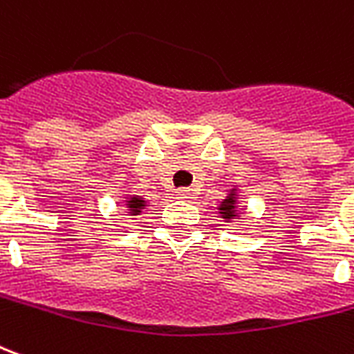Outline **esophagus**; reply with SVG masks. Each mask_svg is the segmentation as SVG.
I'll use <instances>...</instances> for the list:
<instances>
[{"instance_id":"esophagus-1","label":"esophagus","mask_w":354,"mask_h":354,"mask_svg":"<svg viewBox=\"0 0 354 354\" xmlns=\"http://www.w3.org/2000/svg\"><path fill=\"white\" fill-rule=\"evenodd\" d=\"M176 195L180 197V199H192V189H185V187H182V189H176Z\"/></svg>"}]
</instances>
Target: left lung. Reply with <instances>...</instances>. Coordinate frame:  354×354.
<instances>
[{
    "label": "left lung",
    "instance_id": "left-lung-1",
    "mask_svg": "<svg viewBox=\"0 0 354 354\" xmlns=\"http://www.w3.org/2000/svg\"><path fill=\"white\" fill-rule=\"evenodd\" d=\"M228 194L226 197L218 203L216 211L222 222H228V224H239L243 222L247 216V205H241V197H239V185L234 184L230 189H226Z\"/></svg>",
    "mask_w": 354,
    "mask_h": 354
}]
</instances>
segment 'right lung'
<instances>
[{"label":"right lung","instance_id":"obj_1","mask_svg":"<svg viewBox=\"0 0 354 354\" xmlns=\"http://www.w3.org/2000/svg\"><path fill=\"white\" fill-rule=\"evenodd\" d=\"M122 205H124L126 214L130 216H140L145 209H147V199L142 195H136L132 192H126L122 195Z\"/></svg>","mask_w":354,"mask_h":354}]
</instances>
